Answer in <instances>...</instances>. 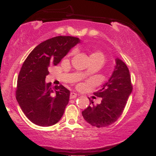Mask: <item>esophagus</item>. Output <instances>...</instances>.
Returning a JSON list of instances; mask_svg holds the SVG:
<instances>
[{
	"instance_id": "esophagus-1",
	"label": "esophagus",
	"mask_w": 156,
	"mask_h": 156,
	"mask_svg": "<svg viewBox=\"0 0 156 156\" xmlns=\"http://www.w3.org/2000/svg\"><path fill=\"white\" fill-rule=\"evenodd\" d=\"M78 94L75 92H70V94H69V98L70 99H73V98H76Z\"/></svg>"
}]
</instances>
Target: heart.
<instances>
[{"mask_svg":"<svg viewBox=\"0 0 156 156\" xmlns=\"http://www.w3.org/2000/svg\"><path fill=\"white\" fill-rule=\"evenodd\" d=\"M90 58H100V59H101L103 62H104V60H105L104 55H103V53H101V52H100V51H94V52H93V53H91Z\"/></svg>","mask_w":156,"mask_h":156,"instance_id":"heart-1","label":"heart"}]
</instances>
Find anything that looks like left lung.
I'll use <instances>...</instances> for the list:
<instances>
[{"instance_id":"obj_1","label":"left lung","mask_w":156,"mask_h":156,"mask_svg":"<svg viewBox=\"0 0 156 156\" xmlns=\"http://www.w3.org/2000/svg\"><path fill=\"white\" fill-rule=\"evenodd\" d=\"M133 90L129 69L122 61L116 58V66L112 76L101 89L94 92L102 98L101 104L90 105L82 112L86 121L97 128H103L113 124L120 117L127 101Z\"/></svg>"}]
</instances>
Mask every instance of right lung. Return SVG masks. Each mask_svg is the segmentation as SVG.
<instances>
[{
    "label": "right lung",
    "mask_w": 156,
    "mask_h": 156,
    "mask_svg": "<svg viewBox=\"0 0 156 156\" xmlns=\"http://www.w3.org/2000/svg\"><path fill=\"white\" fill-rule=\"evenodd\" d=\"M80 42L70 36H58L36 47L23 62L17 78L16 98L27 118L39 126H51L60 120L69 98L62 84L52 89L46 83L48 67L56 65Z\"/></svg>",
    "instance_id": "right-lung-1"
}]
</instances>
